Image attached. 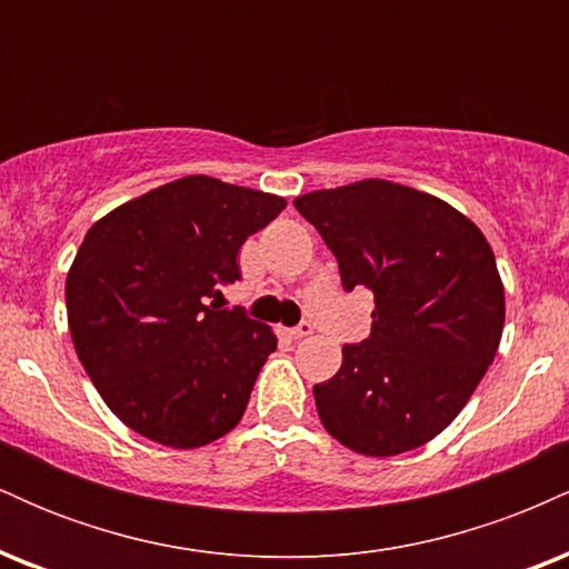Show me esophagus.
<instances>
[{"instance_id":"esophagus-1","label":"esophagus","mask_w":569,"mask_h":569,"mask_svg":"<svg viewBox=\"0 0 569 569\" xmlns=\"http://www.w3.org/2000/svg\"><path fill=\"white\" fill-rule=\"evenodd\" d=\"M286 335H289V339H302L307 335H312V323L302 321L299 326H293V329H286Z\"/></svg>"}]
</instances>
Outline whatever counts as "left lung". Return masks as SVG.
I'll use <instances>...</instances> for the list:
<instances>
[{
  "mask_svg": "<svg viewBox=\"0 0 569 569\" xmlns=\"http://www.w3.org/2000/svg\"><path fill=\"white\" fill-rule=\"evenodd\" d=\"M337 257L345 291L375 293L371 335L318 382V417L358 455L393 457L460 415L498 352L506 293L487 238L449 202L363 179L293 200Z\"/></svg>",
  "mask_w": 569,
  "mask_h": 569,
  "instance_id": "obj_1",
  "label": "left lung"
}]
</instances>
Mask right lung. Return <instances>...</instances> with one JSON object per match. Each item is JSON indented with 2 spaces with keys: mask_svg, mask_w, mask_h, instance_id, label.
<instances>
[{
  "mask_svg": "<svg viewBox=\"0 0 569 569\" xmlns=\"http://www.w3.org/2000/svg\"><path fill=\"white\" fill-rule=\"evenodd\" d=\"M283 198L184 176L114 208L84 234L67 276L69 331L107 407L149 441L194 449L238 426L270 326L219 310L238 251Z\"/></svg>",
  "mask_w": 569,
  "mask_h": 569,
  "instance_id": "right-lung-1",
  "label": "right lung"
}]
</instances>
